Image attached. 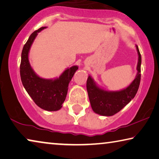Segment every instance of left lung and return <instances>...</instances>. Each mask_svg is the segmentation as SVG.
<instances>
[{
    "label": "left lung",
    "mask_w": 159,
    "mask_h": 159,
    "mask_svg": "<svg viewBox=\"0 0 159 159\" xmlns=\"http://www.w3.org/2000/svg\"><path fill=\"white\" fill-rule=\"evenodd\" d=\"M136 48L138 54L137 73L134 80L127 88L116 91L106 90L100 88L90 75L88 78V94L92 109L96 114L102 116L114 115L125 107L137 94L140 84L142 57L137 45Z\"/></svg>",
    "instance_id": "obj_1"
}]
</instances>
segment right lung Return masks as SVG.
Masks as SVG:
<instances>
[{
  "mask_svg": "<svg viewBox=\"0 0 159 159\" xmlns=\"http://www.w3.org/2000/svg\"><path fill=\"white\" fill-rule=\"evenodd\" d=\"M47 27L32 32L24 45L21 54L20 77L24 88L37 106L47 111H57L66 99L69 84L78 66H73L62 73L59 78L46 79L39 77L32 69L29 61V52L37 35Z\"/></svg>",
  "mask_w": 159,
  "mask_h": 159,
  "instance_id": "obj_1",
  "label": "right lung"
}]
</instances>
